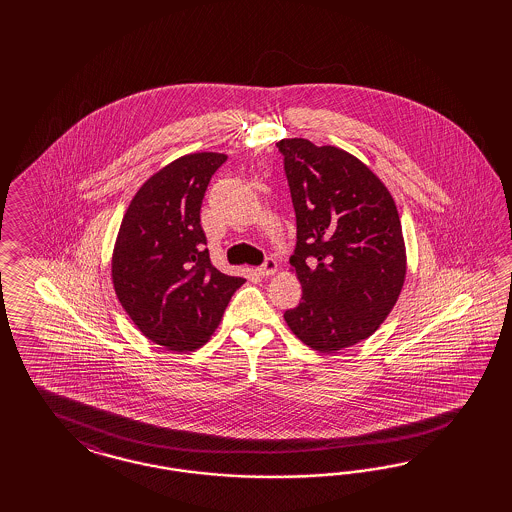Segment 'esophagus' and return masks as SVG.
Wrapping results in <instances>:
<instances>
[{"mask_svg":"<svg viewBox=\"0 0 512 512\" xmlns=\"http://www.w3.org/2000/svg\"><path fill=\"white\" fill-rule=\"evenodd\" d=\"M276 270H278V263H276L272 257H268V259H266V261L257 268L259 276H263V278L274 276V274H276Z\"/></svg>","mask_w":512,"mask_h":512,"instance_id":"34e87169","label":"esophagus"}]
</instances>
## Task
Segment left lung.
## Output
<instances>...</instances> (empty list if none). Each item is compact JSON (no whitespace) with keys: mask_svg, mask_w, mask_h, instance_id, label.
<instances>
[{"mask_svg":"<svg viewBox=\"0 0 512 512\" xmlns=\"http://www.w3.org/2000/svg\"><path fill=\"white\" fill-rule=\"evenodd\" d=\"M296 214L291 266L302 302L285 311L319 353L366 340L402 293L407 259L396 202L355 155L308 139L278 142Z\"/></svg>","mask_w":512,"mask_h":512,"instance_id":"8db88e82","label":"left lung"}]
</instances>
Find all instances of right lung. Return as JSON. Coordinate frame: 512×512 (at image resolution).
Wrapping results in <instances>:
<instances>
[{"mask_svg":"<svg viewBox=\"0 0 512 512\" xmlns=\"http://www.w3.org/2000/svg\"><path fill=\"white\" fill-rule=\"evenodd\" d=\"M227 155L197 152L150 176L125 212L112 251V285L140 332L171 351L199 349L246 281L210 263L201 204Z\"/></svg>","mask_w":512,"mask_h":512,"instance_id":"add662e5","label":"right lung"}]
</instances>
